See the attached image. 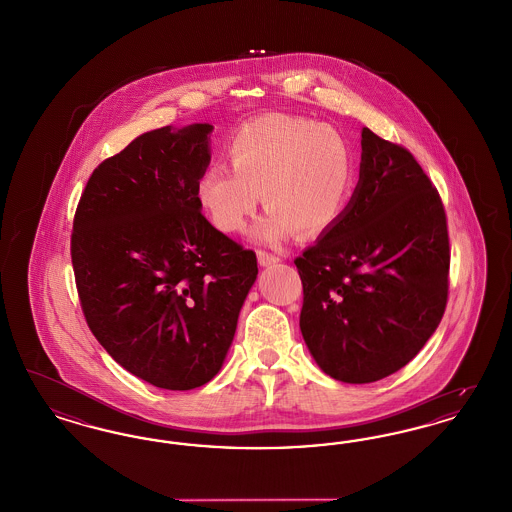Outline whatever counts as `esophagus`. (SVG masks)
<instances>
[{
    "instance_id": "obj_1",
    "label": "esophagus",
    "mask_w": 512,
    "mask_h": 512,
    "mask_svg": "<svg viewBox=\"0 0 512 512\" xmlns=\"http://www.w3.org/2000/svg\"><path fill=\"white\" fill-rule=\"evenodd\" d=\"M257 259H259V263L263 266L276 265L280 261V257L276 253H270V251H265V249L257 251Z\"/></svg>"
}]
</instances>
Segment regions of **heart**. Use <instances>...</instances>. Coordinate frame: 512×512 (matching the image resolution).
Instances as JSON below:
<instances>
[{"mask_svg":"<svg viewBox=\"0 0 512 512\" xmlns=\"http://www.w3.org/2000/svg\"><path fill=\"white\" fill-rule=\"evenodd\" d=\"M230 165L207 167L198 200L219 230L234 234L253 217L259 196L270 213L257 226L263 242L278 244L297 230L320 236L347 209L354 162L331 127L299 116H261L246 123L228 146Z\"/></svg>","mask_w":512,"mask_h":512,"instance_id":"obj_1","label":"heart"}]
</instances>
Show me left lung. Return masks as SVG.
Instances as JSON below:
<instances>
[{"label":"left lung","mask_w":512,"mask_h":512,"mask_svg":"<svg viewBox=\"0 0 512 512\" xmlns=\"http://www.w3.org/2000/svg\"><path fill=\"white\" fill-rule=\"evenodd\" d=\"M295 265L301 333L329 377L373 383L415 358L446 310L450 236L442 198L408 148L362 129L350 204Z\"/></svg>","instance_id":"8db88e82"}]
</instances>
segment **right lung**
I'll return each mask as SVG.
<instances>
[{"label": "right lung", "instance_id": "1", "mask_svg": "<svg viewBox=\"0 0 512 512\" xmlns=\"http://www.w3.org/2000/svg\"><path fill=\"white\" fill-rule=\"evenodd\" d=\"M213 125L148 131L97 165L70 255L83 316L129 373L167 390L211 381L257 278L255 251L202 215Z\"/></svg>", "mask_w": 512, "mask_h": 512}]
</instances>
